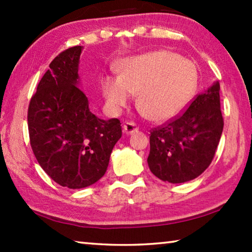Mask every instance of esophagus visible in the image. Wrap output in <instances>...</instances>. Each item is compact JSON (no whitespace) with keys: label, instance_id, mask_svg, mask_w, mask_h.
I'll return each mask as SVG.
<instances>
[{"label":"esophagus","instance_id":"esophagus-1","mask_svg":"<svg viewBox=\"0 0 252 252\" xmlns=\"http://www.w3.org/2000/svg\"><path fill=\"white\" fill-rule=\"evenodd\" d=\"M139 130V127L136 126V125H134V123L132 122H126L125 126H123V132H125L126 134H132L134 133V132H136Z\"/></svg>","mask_w":252,"mask_h":252}]
</instances>
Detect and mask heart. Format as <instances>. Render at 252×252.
Masks as SVG:
<instances>
[{
    "mask_svg": "<svg viewBox=\"0 0 252 252\" xmlns=\"http://www.w3.org/2000/svg\"><path fill=\"white\" fill-rule=\"evenodd\" d=\"M199 73L194 63L161 50L126 59L120 76H108L102 91L110 108L118 110L138 94V106L156 122L178 117L193 99Z\"/></svg>",
    "mask_w": 252,
    "mask_h": 252,
    "instance_id": "heart-1",
    "label": "heart"
}]
</instances>
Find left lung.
Masks as SVG:
<instances>
[{
    "instance_id": "1",
    "label": "left lung",
    "mask_w": 252,
    "mask_h": 252,
    "mask_svg": "<svg viewBox=\"0 0 252 252\" xmlns=\"http://www.w3.org/2000/svg\"><path fill=\"white\" fill-rule=\"evenodd\" d=\"M219 91L216 81L182 116L152 130L148 165L160 180H193L210 165L223 130Z\"/></svg>"
}]
</instances>
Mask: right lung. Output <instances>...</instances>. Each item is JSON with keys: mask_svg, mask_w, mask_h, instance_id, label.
I'll return each mask as SVG.
<instances>
[{"mask_svg": "<svg viewBox=\"0 0 252 252\" xmlns=\"http://www.w3.org/2000/svg\"><path fill=\"white\" fill-rule=\"evenodd\" d=\"M83 46L60 53L37 85L28 111L30 143L41 168L70 189L93 185L104 176L121 138L118 119L101 120L80 87Z\"/></svg>", "mask_w": 252, "mask_h": 252, "instance_id": "add662e5", "label": "right lung"}]
</instances>
